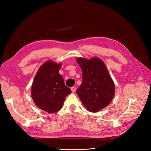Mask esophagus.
<instances>
[{
  "label": "esophagus",
  "mask_w": 151,
  "mask_h": 151,
  "mask_svg": "<svg viewBox=\"0 0 151 151\" xmlns=\"http://www.w3.org/2000/svg\"><path fill=\"white\" fill-rule=\"evenodd\" d=\"M71 90H72V91L73 93L75 92V91H76V87H71Z\"/></svg>",
  "instance_id": "esophagus-1"
}]
</instances>
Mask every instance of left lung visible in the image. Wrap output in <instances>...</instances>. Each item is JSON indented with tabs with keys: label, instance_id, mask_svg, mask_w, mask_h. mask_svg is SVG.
Instances as JSON below:
<instances>
[{
	"label": "left lung",
	"instance_id": "1",
	"mask_svg": "<svg viewBox=\"0 0 151 151\" xmlns=\"http://www.w3.org/2000/svg\"><path fill=\"white\" fill-rule=\"evenodd\" d=\"M76 61L83 71V82L76 93L88 111L96 113L111 102L115 93L114 82L99 58H78Z\"/></svg>",
	"mask_w": 151,
	"mask_h": 151
}]
</instances>
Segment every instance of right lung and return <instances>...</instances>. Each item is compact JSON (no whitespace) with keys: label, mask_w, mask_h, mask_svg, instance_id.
<instances>
[{"label":"right lung","mask_w":151,"mask_h":151,"mask_svg":"<svg viewBox=\"0 0 151 151\" xmlns=\"http://www.w3.org/2000/svg\"><path fill=\"white\" fill-rule=\"evenodd\" d=\"M61 64L48 61L41 66L34 78L31 96L35 104L49 113L60 111L68 94L72 93L59 73Z\"/></svg>","instance_id":"obj_1"}]
</instances>
